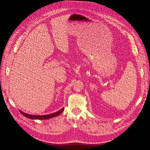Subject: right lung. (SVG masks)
Returning <instances> with one entry per match:
<instances>
[{
	"label": "right lung",
	"instance_id": "add662e5",
	"mask_svg": "<svg viewBox=\"0 0 150 150\" xmlns=\"http://www.w3.org/2000/svg\"><path fill=\"white\" fill-rule=\"evenodd\" d=\"M64 108H62L60 110L52 113V114H47V115H30V114H28L26 113H25L23 112H22V111H20L21 113L24 116H25L26 117L28 118H30V119H38V120H46V119H49V118H51L52 117L57 116L58 115H59L60 114H61L63 111Z\"/></svg>",
	"mask_w": 150,
	"mask_h": 150
}]
</instances>
